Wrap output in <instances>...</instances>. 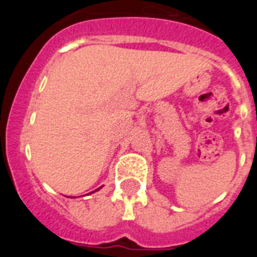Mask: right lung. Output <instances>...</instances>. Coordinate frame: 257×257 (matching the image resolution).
<instances>
[{
	"mask_svg": "<svg viewBox=\"0 0 257 257\" xmlns=\"http://www.w3.org/2000/svg\"><path fill=\"white\" fill-rule=\"evenodd\" d=\"M100 188H101V187H100ZM100 188H97V189H95V190H94V192H97V190L100 189ZM94 192H91V193H94Z\"/></svg>",
	"mask_w": 257,
	"mask_h": 257,
	"instance_id": "obj_1",
	"label": "right lung"
}]
</instances>
